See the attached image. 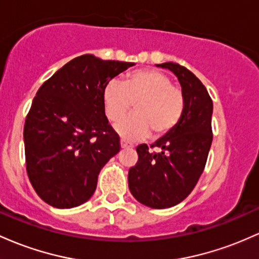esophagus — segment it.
<instances>
[{
  "label": "esophagus",
  "mask_w": 259,
  "mask_h": 259,
  "mask_svg": "<svg viewBox=\"0 0 259 259\" xmlns=\"http://www.w3.org/2000/svg\"><path fill=\"white\" fill-rule=\"evenodd\" d=\"M120 146H121V149H132L133 145L130 144V143H127V141L121 140L120 141Z\"/></svg>",
  "instance_id": "esophagus-1"
}]
</instances>
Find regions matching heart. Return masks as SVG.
<instances>
[{
	"mask_svg": "<svg viewBox=\"0 0 259 259\" xmlns=\"http://www.w3.org/2000/svg\"><path fill=\"white\" fill-rule=\"evenodd\" d=\"M103 103L110 121L123 118L135 103V114L121 119L115 130L125 140L136 141L146 138L150 132L153 136L172 132L183 115L186 99L169 76L145 69L130 72L124 83L110 81L103 91Z\"/></svg>",
	"mask_w": 259,
	"mask_h": 259,
	"instance_id": "obj_1",
	"label": "heart"
}]
</instances>
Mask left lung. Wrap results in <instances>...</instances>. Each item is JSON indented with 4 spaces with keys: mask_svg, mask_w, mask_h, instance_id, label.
I'll list each match as a JSON object with an SVG mask.
<instances>
[{
    "mask_svg": "<svg viewBox=\"0 0 259 259\" xmlns=\"http://www.w3.org/2000/svg\"><path fill=\"white\" fill-rule=\"evenodd\" d=\"M157 66L178 77L186 99L184 112L172 132L150 147H136L139 160L129 169L127 182L136 200L166 209L188 197L204 171L212 141V101L200 79L184 66L176 62Z\"/></svg>",
    "mask_w": 259,
    "mask_h": 259,
    "instance_id": "left-lung-1",
    "label": "left lung"
}]
</instances>
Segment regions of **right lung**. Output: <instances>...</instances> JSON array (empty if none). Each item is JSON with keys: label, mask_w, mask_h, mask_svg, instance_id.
Returning a JSON list of instances; mask_svg holds the SVG:
<instances>
[{"label": "right lung", "mask_w": 259, "mask_h": 259, "mask_svg": "<svg viewBox=\"0 0 259 259\" xmlns=\"http://www.w3.org/2000/svg\"><path fill=\"white\" fill-rule=\"evenodd\" d=\"M133 62L81 55L41 84L24 124L27 173L54 208L81 205L93 195L104 164L120 150L108 123L103 91Z\"/></svg>", "instance_id": "1"}]
</instances>
